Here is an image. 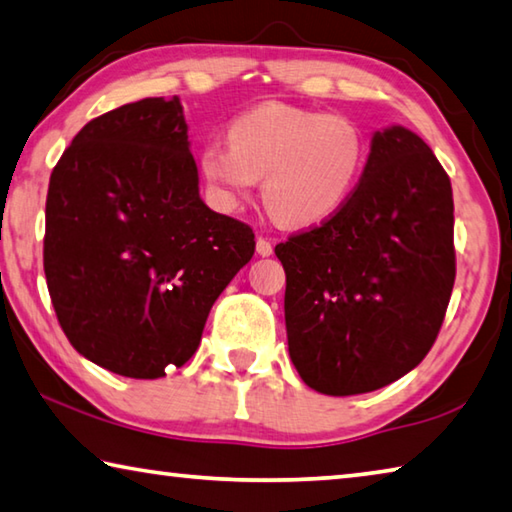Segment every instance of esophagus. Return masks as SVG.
Returning a JSON list of instances; mask_svg holds the SVG:
<instances>
[{
	"label": "esophagus",
	"instance_id": "34e87169",
	"mask_svg": "<svg viewBox=\"0 0 512 512\" xmlns=\"http://www.w3.org/2000/svg\"><path fill=\"white\" fill-rule=\"evenodd\" d=\"M257 253L262 257L273 255V244L266 237H257Z\"/></svg>",
	"mask_w": 512,
	"mask_h": 512
}]
</instances>
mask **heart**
<instances>
[{
    "label": "heart",
    "mask_w": 512,
    "mask_h": 512,
    "mask_svg": "<svg viewBox=\"0 0 512 512\" xmlns=\"http://www.w3.org/2000/svg\"><path fill=\"white\" fill-rule=\"evenodd\" d=\"M366 164L350 117L271 101L239 115L228 142L207 140L198 171L223 210H241L264 178V201L287 225H316L348 203Z\"/></svg>",
    "instance_id": "b5f03b06"
}]
</instances>
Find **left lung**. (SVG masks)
Wrapping results in <instances>:
<instances>
[{"mask_svg": "<svg viewBox=\"0 0 512 512\" xmlns=\"http://www.w3.org/2000/svg\"><path fill=\"white\" fill-rule=\"evenodd\" d=\"M298 375L318 393L377 391L427 357L456 277L452 183L402 126L377 131L339 212L275 246Z\"/></svg>", "mask_w": 512, "mask_h": 512, "instance_id": "obj_1", "label": "left lung"}]
</instances>
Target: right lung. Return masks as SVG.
I'll list each match as a JSON object with an SVG mask.
<instances>
[{
    "label": "right lung",
    "mask_w": 512,
    "mask_h": 512,
    "mask_svg": "<svg viewBox=\"0 0 512 512\" xmlns=\"http://www.w3.org/2000/svg\"><path fill=\"white\" fill-rule=\"evenodd\" d=\"M45 275L69 343L117 375L185 366L207 314L255 253V232L198 196L178 97L85 124L51 171Z\"/></svg>",
    "instance_id": "right-lung-1"
}]
</instances>
